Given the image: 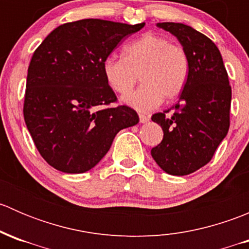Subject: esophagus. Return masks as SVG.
Here are the masks:
<instances>
[{
    "label": "esophagus",
    "mask_w": 249,
    "mask_h": 249,
    "mask_svg": "<svg viewBox=\"0 0 249 249\" xmlns=\"http://www.w3.org/2000/svg\"><path fill=\"white\" fill-rule=\"evenodd\" d=\"M140 117V122L141 123H147L149 120V115H145V114H139Z\"/></svg>",
    "instance_id": "1"
}]
</instances>
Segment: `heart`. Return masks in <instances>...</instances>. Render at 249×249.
<instances>
[{
    "label": "heart",
    "mask_w": 249,
    "mask_h": 249,
    "mask_svg": "<svg viewBox=\"0 0 249 249\" xmlns=\"http://www.w3.org/2000/svg\"><path fill=\"white\" fill-rule=\"evenodd\" d=\"M102 72L110 89L119 95L129 94L139 80L142 85L124 101L147 112L180 95L189 74V60L183 47L169 38L145 34L127 44L124 57L108 56Z\"/></svg>",
    "instance_id": "heart-1"
}]
</instances>
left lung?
<instances>
[{
    "instance_id": "left-lung-1",
    "label": "left lung",
    "mask_w": 249,
    "mask_h": 249,
    "mask_svg": "<svg viewBox=\"0 0 249 249\" xmlns=\"http://www.w3.org/2000/svg\"><path fill=\"white\" fill-rule=\"evenodd\" d=\"M158 26L176 36L189 60V74L179 101L155 113L152 120L164 131L152 157L166 173L185 176L211 161L230 126L231 87L222 55L207 36L179 22Z\"/></svg>"
}]
</instances>
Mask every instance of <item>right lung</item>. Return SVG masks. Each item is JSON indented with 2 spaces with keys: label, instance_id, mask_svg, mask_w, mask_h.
Here are the masks:
<instances>
[{
  "label": "right lung",
  "instance_id": "1",
  "mask_svg": "<svg viewBox=\"0 0 249 249\" xmlns=\"http://www.w3.org/2000/svg\"><path fill=\"white\" fill-rule=\"evenodd\" d=\"M143 26L77 20L53 30L35 50L22 112L37 150L50 166L65 173L89 171L120 130L139 123L131 107L110 106L118 99L102 64L125 37Z\"/></svg>",
  "mask_w": 249,
  "mask_h": 249
}]
</instances>
